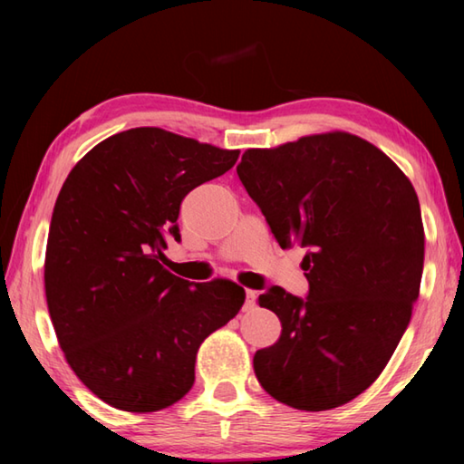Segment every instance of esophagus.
Masks as SVG:
<instances>
[{"label": "esophagus", "instance_id": "34e87169", "mask_svg": "<svg viewBox=\"0 0 464 464\" xmlns=\"http://www.w3.org/2000/svg\"><path fill=\"white\" fill-rule=\"evenodd\" d=\"M255 304H257V291L247 289V299H245V311L255 309Z\"/></svg>", "mask_w": 464, "mask_h": 464}]
</instances>
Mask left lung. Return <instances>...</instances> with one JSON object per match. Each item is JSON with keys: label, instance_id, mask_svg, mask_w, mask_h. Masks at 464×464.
I'll return each mask as SVG.
<instances>
[{"label": "left lung", "instance_id": "8db88e82", "mask_svg": "<svg viewBox=\"0 0 464 464\" xmlns=\"http://www.w3.org/2000/svg\"><path fill=\"white\" fill-rule=\"evenodd\" d=\"M237 175L283 249H307L309 295H259L281 337L255 353L273 399L329 411L387 367L419 297L425 229L409 177L372 143L344 131L247 150Z\"/></svg>", "mask_w": 464, "mask_h": 464}]
</instances>
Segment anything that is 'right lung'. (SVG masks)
Instances as JSON below:
<instances>
[{
  "mask_svg": "<svg viewBox=\"0 0 464 464\" xmlns=\"http://www.w3.org/2000/svg\"><path fill=\"white\" fill-rule=\"evenodd\" d=\"M237 157L135 127L97 143L67 175L49 225L47 309L69 367L107 405L153 412L183 399L201 343L243 307L237 283H189L160 263L165 235L181 239L183 197Z\"/></svg>",
  "mask_w": 464,
  "mask_h": 464,
  "instance_id": "1",
  "label": "right lung"
}]
</instances>
